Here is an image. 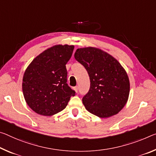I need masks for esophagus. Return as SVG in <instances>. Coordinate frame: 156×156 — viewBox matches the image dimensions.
<instances>
[{"label":"esophagus","mask_w":156,"mask_h":156,"mask_svg":"<svg viewBox=\"0 0 156 156\" xmlns=\"http://www.w3.org/2000/svg\"><path fill=\"white\" fill-rule=\"evenodd\" d=\"M73 90H75L76 92H78V86H76V87H73Z\"/></svg>","instance_id":"1"}]
</instances>
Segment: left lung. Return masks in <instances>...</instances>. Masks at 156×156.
<instances>
[{"instance_id": "1", "label": "left lung", "mask_w": 156, "mask_h": 156, "mask_svg": "<svg viewBox=\"0 0 156 156\" xmlns=\"http://www.w3.org/2000/svg\"><path fill=\"white\" fill-rule=\"evenodd\" d=\"M74 57L90 76V90L83 98L86 109L101 118L117 115L124 107L130 92L125 69L110 54L94 47L78 48Z\"/></svg>"}]
</instances>
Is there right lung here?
Listing matches in <instances>:
<instances>
[{
	"label": "right lung",
	"mask_w": 156,
	"mask_h": 156,
	"mask_svg": "<svg viewBox=\"0 0 156 156\" xmlns=\"http://www.w3.org/2000/svg\"><path fill=\"white\" fill-rule=\"evenodd\" d=\"M73 45H55L37 56L25 71L22 89L27 104L39 115L52 116L65 109L76 94L67 85L66 64Z\"/></svg>",
	"instance_id": "add662e5"
}]
</instances>
